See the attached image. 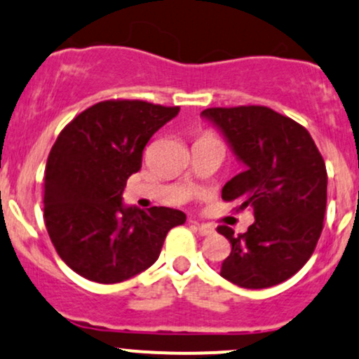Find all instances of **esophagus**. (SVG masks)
<instances>
[{
  "mask_svg": "<svg viewBox=\"0 0 359 359\" xmlns=\"http://www.w3.org/2000/svg\"><path fill=\"white\" fill-rule=\"evenodd\" d=\"M191 224L196 227L198 233H200L201 236H210V234L215 233V229H213L212 226H208V224H200V222H196V220H191Z\"/></svg>",
  "mask_w": 359,
  "mask_h": 359,
  "instance_id": "1",
  "label": "esophagus"
}]
</instances>
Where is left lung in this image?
I'll list each match as a JSON object with an SVG mask.
<instances>
[{"label": "left lung", "instance_id": "obj_1", "mask_svg": "<svg viewBox=\"0 0 359 359\" xmlns=\"http://www.w3.org/2000/svg\"><path fill=\"white\" fill-rule=\"evenodd\" d=\"M222 132L245 170L222 187L224 201L253 208L247 233L217 231L231 253L220 276L243 288H269L309 260L323 231L327 168L302 125L264 106L210 107L201 112Z\"/></svg>", "mask_w": 359, "mask_h": 359}]
</instances>
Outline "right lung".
Wrapping results in <instances>:
<instances>
[{
	"mask_svg": "<svg viewBox=\"0 0 359 359\" xmlns=\"http://www.w3.org/2000/svg\"><path fill=\"white\" fill-rule=\"evenodd\" d=\"M180 107L104 100L59 133L45 170V226L60 259L97 283L125 281L153 266L180 210L123 205V189L142 166V151Z\"/></svg>",
	"mask_w": 359,
	"mask_h": 359,
	"instance_id": "right-lung-1",
	"label": "right lung"
}]
</instances>
